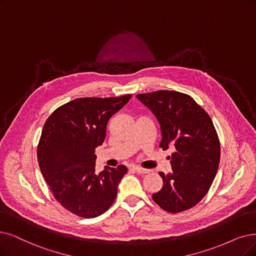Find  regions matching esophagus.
<instances>
[{"mask_svg":"<svg viewBox=\"0 0 256 256\" xmlns=\"http://www.w3.org/2000/svg\"><path fill=\"white\" fill-rule=\"evenodd\" d=\"M131 169L134 170V171H136V172H138V173H142V174H144V173H147V172H148L147 169H144V168L138 167V166H134Z\"/></svg>","mask_w":256,"mask_h":256,"instance_id":"esophagus-1","label":"esophagus"}]
</instances>
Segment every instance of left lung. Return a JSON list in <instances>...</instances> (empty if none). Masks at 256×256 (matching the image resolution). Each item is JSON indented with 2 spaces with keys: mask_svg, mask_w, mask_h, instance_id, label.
<instances>
[{
  "mask_svg": "<svg viewBox=\"0 0 256 256\" xmlns=\"http://www.w3.org/2000/svg\"><path fill=\"white\" fill-rule=\"evenodd\" d=\"M136 98L156 116L160 126V147L173 146L172 172L162 178L152 198L167 212L178 213L196 206L209 191L220 158V140L212 120L190 96L158 90Z\"/></svg>",
  "mask_w": 256,
  "mask_h": 256,
  "instance_id": "8db88e82",
  "label": "left lung"
}]
</instances>
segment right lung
<instances>
[{"mask_svg": "<svg viewBox=\"0 0 256 256\" xmlns=\"http://www.w3.org/2000/svg\"><path fill=\"white\" fill-rule=\"evenodd\" d=\"M131 94L76 98L52 112L38 146L40 172L56 200L80 218H96L114 204L127 167L96 172V148L103 144L109 118Z\"/></svg>", "mask_w": 256, "mask_h": 256, "instance_id": "1", "label": "right lung"}]
</instances>
